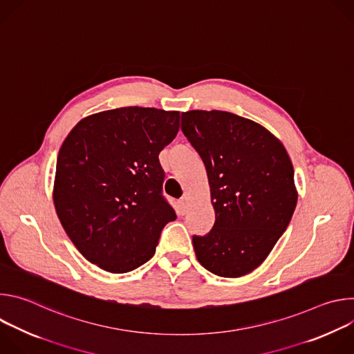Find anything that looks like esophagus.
Segmentation results:
<instances>
[{"instance_id":"34e87169","label":"esophagus","mask_w":354,"mask_h":354,"mask_svg":"<svg viewBox=\"0 0 354 354\" xmlns=\"http://www.w3.org/2000/svg\"><path fill=\"white\" fill-rule=\"evenodd\" d=\"M189 206H190V203H189V198L186 196L179 200V207H180L182 213H186L189 210Z\"/></svg>"}]
</instances>
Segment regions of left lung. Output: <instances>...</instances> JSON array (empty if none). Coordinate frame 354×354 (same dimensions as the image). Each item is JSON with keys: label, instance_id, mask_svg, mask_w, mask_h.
<instances>
[{"label": "left lung", "instance_id": "obj_1", "mask_svg": "<svg viewBox=\"0 0 354 354\" xmlns=\"http://www.w3.org/2000/svg\"><path fill=\"white\" fill-rule=\"evenodd\" d=\"M182 131L205 162L216 212L213 230L193 236L196 258L217 276H245L265 262L292 217L291 160L268 129L230 112H185Z\"/></svg>", "mask_w": 354, "mask_h": 354}]
</instances>
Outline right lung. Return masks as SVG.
I'll use <instances>...</instances> for the list:
<instances>
[{
  "instance_id": "add662e5",
  "label": "right lung",
  "mask_w": 354,
  "mask_h": 354,
  "mask_svg": "<svg viewBox=\"0 0 354 354\" xmlns=\"http://www.w3.org/2000/svg\"><path fill=\"white\" fill-rule=\"evenodd\" d=\"M178 111L127 106L80 120L57 156L53 201L81 255L127 273L156 254L176 218L162 196L158 156L179 130Z\"/></svg>"
}]
</instances>
